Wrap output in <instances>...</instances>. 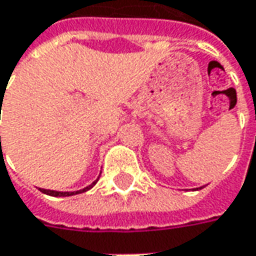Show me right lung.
I'll use <instances>...</instances> for the list:
<instances>
[{
  "label": "right lung",
  "instance_id": "obj_1",
  "mask_svg": "<svg viewBox=\"0 0 256 256\" xmlns=\"http://www.w3.org/2000/svg\"><path fill=\"white\" fill-rule=\"evenodd\" d=\"M98 181V180H96ZM96 181H93L92 184L89 186V187H86V188L80 190V191H72V192H62V191H54V190H44L40 188L44 194H48V196H52V197H69V196H75V194H79V192H84V191H88V190H90L96 184Z\"/></svg>",
  "mask_w": 256,
  "mask_h": 256
}]
</instances>
